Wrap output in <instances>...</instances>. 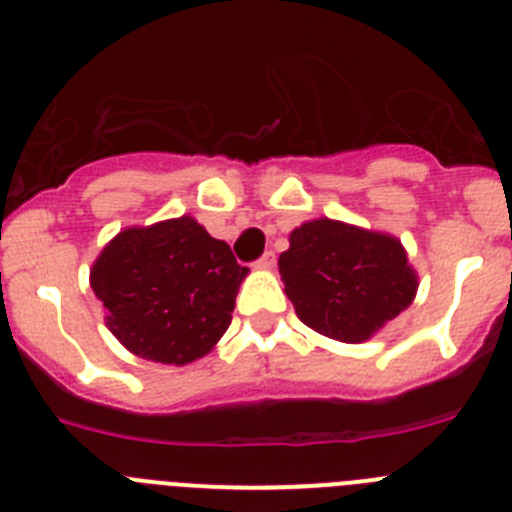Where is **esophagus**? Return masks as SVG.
Here are the masks:
<instances>
[{"label":"esophagus","instance_id":"obj_1","mask_svg":"<svg viewBox=\"0 0 512 512\" xmlns=\"http://www.w3.org/2000/svg\"><path fill=\"white\" fill-rule=\"evenodd\" d=\"M274 264H277V256H274V251H266L264 256L256 261V266H259V269H274Z\"/></svg>","mask_w":512,"mask_h":512}]
</instances>
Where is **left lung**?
<instances>
[{
    "label": "left lung",
    "instance_id": "1",
    "mask_svg": "<svg viewBox=\"0 0 512 512\" xmlns=\"http://www.w3.org/2000/svg\"><path fill=\"white\" fill-rule=\"evenodd\" d=\"M279 274L297 318L343 343L369 341L418 292V274L395 235L330 217L289 233Z\"/></svg>",
    "mask_w": 512,
    "mask_h": 512
}]
</instances>
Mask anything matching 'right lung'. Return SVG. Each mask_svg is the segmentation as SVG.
<instances>
[{"label": "right lung", "mask_w": 512, "mask_h": 512, "mask_svg": "<svg viewBox=\"0 0 512 512\" xmlns=\"http://www.w3.org/2000/svg\"><path fill=\"white\" fill-rule=\"evenodd\" d=\"M248 269L192 215L133 225L89 271L112 336L140 359L184 366L210 354Z\"/></svg>", "instance_id": "1"}]
</instances>
